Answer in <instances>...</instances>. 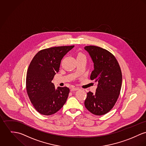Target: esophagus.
<instances>
[{
	"label": "esophagus",
	"instance_id": "esophagus-1",
	"mask_svg": "<svg viewBox=\"0 0 146 146\" xmlns=\"http://www.w3.org/2000/svg\"><path fill=\"white\" fill-rule=\"evenodd\" d=\"M78 90V88H77V87H73L70 89V91H77Z\"/></svg>",
	"mask_w": 146,
	"mask_h": 146
}]
</instances>
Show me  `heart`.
<instances>
[{
    "label": "heart",
    "instance_id": "obj_1",
    "mask_svg": "<svg viewBox=\"0 0 146 146\" xmlns=\"http://www.w3.org/2000/svg\"><path fill=\"white\" fill-rule=\"evenodd\" d=\"M82 56H85L83 54H82V52H79L78 53L77 55V58H80V57H82Z\"/></svg>",
    "mask_w": 146,
    "mask_h": 146
}]
</instances>
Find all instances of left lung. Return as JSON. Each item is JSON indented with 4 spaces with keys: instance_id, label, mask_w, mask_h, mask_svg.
I'll list each match as a JSON object with an SVG mask.
<instances>
[{
    "instance_id": "8db88e82",
    "label": "left lung",
    "mask_w": 146,
    "mask_h": 146,
    "mask_svg": "<svg viewBox=\"0 0 146 146\" xmlns=\"http://www.w3.org/2000/svg\"><path fill=\"white\" fill-rule=\"evenodd\" d=\"M94 63L90 79L98 82L95 94L87 92L84 101L86 109L96 115L109 112L115 105L120 92L122 74L120 65L112 53L96 46H86Z\"/></svg>"
}]
</instances>
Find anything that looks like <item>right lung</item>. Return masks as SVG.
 <instances>
[{
    "mask_svg": "<svg viewBox=\"0 0 146 146\" xmlns=\"http://www.w3.org/2000/svg\"><path fill=\"white\" fill-rule=\"evenodd\" d=\"M74 46L51 47L39 51L29 66L26 76V91L29 97L39 113L50 115L56 113L64 105L69 89L58 87L51 82L59 70L65 54Z\"/></svg>",
    "mask_w": 146,
    "mask_h": 146,
    "instance_id": "add662e5",
    "label": "right lung"
}]
</instances>
